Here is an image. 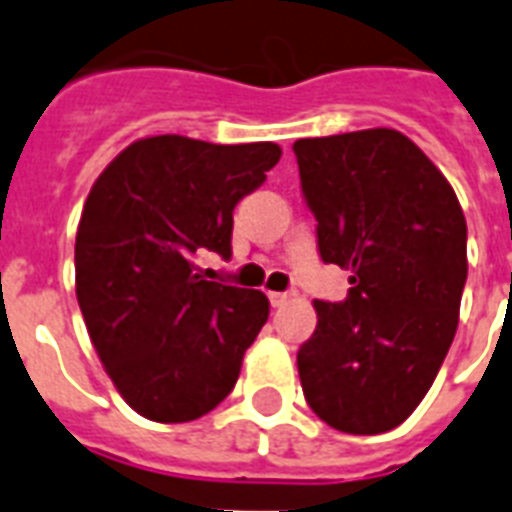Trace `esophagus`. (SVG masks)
I'll use <instances>...</instances> for the list:
<instances>
[{"mask_svg":"<svg viewBox=\"0 0 512 512\" xmlns=\"http://www.w3.org/2000/svg\"><path fill=\"white\" fill-rule=\"evenodd\" d=\"M289 297H292L289 292H268V299H270V305H273V307L286 305V302H289Z\"/></svg>","mask_w":512,"mask_h":512,"instance_id":"34e87169","label":"esophagus"}]
</instances>
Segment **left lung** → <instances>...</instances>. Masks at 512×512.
<instances>
[{
	"label": "left lung",
	"mask_w": 512,
	"mask_h": 512,
	"mask_svg": "<svg viewBox=\"0 0 512 512\" xmlns=\"http://www.w3.org/2000/svg\"><path fill=\"white\" fill-rule=\"evenodd\" d=\"M323 263L350 270L344 302L315 299L297 352L313 413L384 434L421 405L460 318L468 228L450 181L394 128L294 141Z\"/></svg>",
	"instance_id": "1"
}]
</instances>
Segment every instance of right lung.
<instances>
[{
  "label": "right lung",
  "mask_w": 512,
  "mask_h": 512,
  "mask_svg": "<svg viewBox=\"0 0 512 512\" xmlns=\"http://www.w3.org/2000/svg\"><path fill=\"white\" fill-rule=\"evenodd\" d=\"M278 160L273 141L147 136L91 186L76 234L78 307L115 389L149 421L218 407L268 321L263 292L207 281L197 257H231L234 207Z\"/></svg>",
  "instance_id": "right-lung-1"
}]
</instances>
